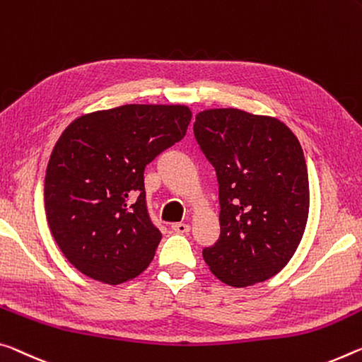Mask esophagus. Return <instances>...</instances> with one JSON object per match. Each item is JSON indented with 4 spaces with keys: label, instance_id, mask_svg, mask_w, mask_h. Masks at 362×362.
<instances>
[{
    "label": "esophagus",
    "instance_id": "obj_1",
    "mask_svg": "<svg viewBox=\"0 0 362 362\" xmlns=\"http://www.w3.org/2000/svg\"><path fill=\"white\" fill-rule=\"evenodd\" d=\"M172 230L175 233H188L190 232V226H188V223L177 222V223H172Z\"/></svg>",
    "mask_w": 362,
    "mask_h": 362
}]
</instances>
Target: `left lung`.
I'll return each instance as SVG.
<instances>
[{
	"instance_id": "1",
	"label": "left lung",
	"mask_w": 362,
	"mask_h": 362,
	"mask_svg": "<svg viewBox=\"0 0 362 362\" xmlns=\"http://www.w3.org/2000/svg\"><path fill=\"white\" fill-rule=\"evenodd\" d=\"M193 134L219 183L221 237L203 250L206 264L232 286L274 277L295 255L308 222L300 141L279 119L233 107L197 114Z\"/></svg>"
}]
</instances>
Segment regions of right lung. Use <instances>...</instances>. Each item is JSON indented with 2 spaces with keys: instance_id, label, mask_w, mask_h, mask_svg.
Masks as SVG:
<instances>
[{
  "instance_id": "add662e5",
  "label": "right lung",
  "mask_w": 362,
  "mask_h": 362,
  "mask_svg": "<svg viewBox=\"0 0 362 362\" xmlns=\"http://www.w3.org/2000/svg\"><path fill=\"white\" fill-rule=\"evenodd\" d=\"M180 105H125L78 117L62 132L45 177L49 230L67 261L93 280L124 284L160 242L143 172L187 134Z\"/></svg>"
}]
</instances>
